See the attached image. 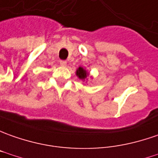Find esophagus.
<instances>
[{
    "label": "esophagus",
    "mask_w": 158,
    "mask_h": 158,
    "mask_svg": "<svg viewBox=\"0 0 158 158\" xmlns=\"http://www.w3.org/2000/svg\"><path fill=\"white\" fill-rule=\"evenodd\" d=\"M60 65L62 67H65L67 65V62L65 61H60Z\"/></svg>",
    "instance_id": "1"
}]
</instances>
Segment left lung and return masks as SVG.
Segmentation results:
<instances>
[{"mask_svg":"<svg viewBox=\"0 0 158 158\" xmlns=\"http://www.w3.org/2000/svg\"><path fill=\"white\" fill-rule=\"evenodd\" d=\"M76 75H77V77H78L80 80H81L82 81H86L87 82V81H88V77H89V72L87 71L86 69H84V68H82V67L77 68V71H76Z\"/></svg>","mask_w":158,"mask_h":158,"instance_id":"8db88e82","label":"left lung"}]
</instances>
